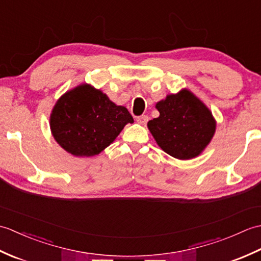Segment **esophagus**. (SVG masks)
<instances>
[{"mask_svg": "<svg viewBox=\"0 0 261 261\" xmlns=\"http://www.w3.org/2000/svg\"><path fill=\"white\" fill-rule=\"evenodd\" d=\"M137 122L139 124H146L148 122V116L147 115H140L137 118Z\"/></svg>", "mask_w": 261, "mask_h": 261, "instance_id": "34e87169", "label": "esophagus"}]
</instances>
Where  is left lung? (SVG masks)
Returning <instances> with one entry per match:
<instances>
[{"instance_id": "left-lung-1", "label": "left lung", "mask_w": 261, "mask_h": 261, "mask_svg": "<svg viewBox=\"0 0 261 261\" xmlns=\"http://www.w3.org/2000/svg\"><path fill=\"white\" fill-rule=\"evenodd\" d=\"M159 116L148 122L157 145L171 157L188 160L199 156L215 134L216 121L195 94L182 88L157 102Z\"/></svg>"}]
</instances>
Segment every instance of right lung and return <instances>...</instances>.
<instances>
[{"instance_id": "right-lung-1", "label": "right lung", "mask_w": 261, "mask_h": 261, "mask_svg": "<svg viewBox=\"0 0 261 261\" xmlns=\"http://www.w3.org/2000/svg\"><path fill=\"white\" fill-rule=\"evenodd\" d=\"M127 123H134L125 107L116 105L90 84H81L58 98L50 114L55 140L76 157H92L112 143Z\"/></svg>"}]
</instances>
